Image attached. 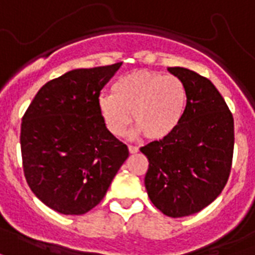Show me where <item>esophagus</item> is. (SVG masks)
Returning <instances> with one entry per match:
<instances>
[{
  "mask_svg": "<svg viewBox=\"0 0 255 255\" xmlns=\"http://www.w3.org/2000/svg\"><path fill=\"white\" fill-rule=\"evenodd\" d=\"M129 151L131 153V154H134V153H137V151H138V147H137V146L129 145Z\"/></svg>",
  "mask_w": 255,
  "mask_h": 255,
  "instance_id": "1",
  "label": "esophagus"
}]
</instances>
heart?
<instances>
[{"mask_svg": "<svg viewBox=\"0 0 255 255\" xmlns=\"http://www.w3.org/2000/svg\"><path fill=\"white\" fill-rule=\"evenodd\" d=\"M186 102V89L178 77L135 70L114 82L113 96L98 98V110L114 135L125 133L133 114L138 131L149 139H163L181 124Z\"/></svg>", "mask_w": 255, "mask_h": 255, "instance_id": "obj_1", "label": "heart"}]
</instances>
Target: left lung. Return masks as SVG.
I'll return each instance as SVG.
<instances>
[{
	"label": "left lung",
	"mask_w": 255,
	"mask_h": 255,
	"mask_svg": "<svg viewBox=\"0 0 255 255\" xmlns=\"http://www.w3.org/2000/svg\"><path fill=\"white\" fill-rule=\"evenodd\" d=\"M185 85L187 102L169 137L142 146L149 159L145 186L165 216L201 212L224 190L232 170L234 120L212 81L185 68H167Z\"/></svg>",
	"instance_id": "obj_1"
}]
</instances>
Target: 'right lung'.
<instances>
[{
    "label": "right lung",
    "mask_w": 255,
    "mask_h": 255,
    "mask_svg": "<svg viewBox=\"0 0 255 255\" xmlns=\"http://www.w3.org/2000/svg\"><path fill=\"white\" fill-rule=\"evenodd\" d=\"M121 65L76 69L49 81L23 114V174L35 197L61 214L97 206L129 157L98 110L101 90Z\"/></svg>",
    "instance_id": "right-lung-1"
}]
</instances>
